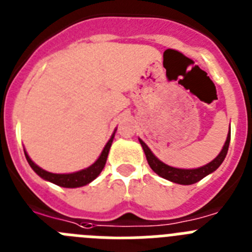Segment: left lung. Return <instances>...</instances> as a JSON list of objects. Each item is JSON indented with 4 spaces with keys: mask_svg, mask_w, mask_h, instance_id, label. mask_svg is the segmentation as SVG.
Wrapping results in <instances>:
<instances>
[{
    "mask_svg": "<svg viewBox=\"0 0 252 252\" xmlns=\"http://www.w3.org/2000/svg\"><path fill=\"white\" fill-rule=\"evenodd\" d=\"M230 139H231V131H228L227 139L225 142V146L222 148V151L220 152V154L215 158L212 162H210L208 164L203 165V167H199L196 169H180V168H173V167H169V165L164 164L163 162H160L156 156L151 152V149L148 148L146 143L139 139L140 144L143 147V151L146 153L147 160H148V164L152 169H153L158 176L163 177L165 180L171 181L174 183H180V185H193V183L198 182L206 177L207 174L212 173L214 171H216L219 168L221 163L225 159L226 154H227L228 146H230Z\"/></svg>",
    "mask_w": 252,
    "mask_h": 252,
    "instance_id": "8db88e82",
    "label": "left lung"
}]
</instances>
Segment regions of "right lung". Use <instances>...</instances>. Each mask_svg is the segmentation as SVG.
Returning a JSON list of instances; mask_svg holds the SVG:
<instances>
[{"label":"right lung","instance_id":"add662e5","mask_svg":"<svg viewBox=\"0 0 252 252\" xmlns=\"http://www.w3.org/2000/svg\"><path fill=\"white\" fill-rule=\"evenodd\" d=\"M115 134V133H114ZM114 134L112 135V138L109 139V142L106 143V146L104 147L103 152H101L100 157L98 158V160L92 164L89 168L83 169V171L75 172V173H69V174H56V173H50V172L44 171L42 168H40L38 165H36L35 163L31 160V158L29 157V154L25 152V157H26L27 162L31 165V168L38 174V176L44 178V180L50 181V182L55 183V185L60 186V187H66V188H76L81 187V186H85L88 183L92 182L93 180H95L96 177L100 174V172L103 171L104 165L106 163V158H108V153H109V149L112 147L113 138Z\"/></svg>","mask_w":252,"mask_h":252}]
</instances>
